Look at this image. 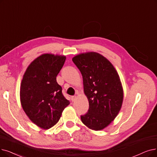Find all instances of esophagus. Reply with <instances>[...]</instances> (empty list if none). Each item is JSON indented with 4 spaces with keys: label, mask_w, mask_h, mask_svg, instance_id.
Masks as SVG:
<instances>
[{
    "label": "esophagus",
    "mask_w": 157,
    "mask_h": 157,
    "mask_svg": "<svg viewBox=\"0 0 157 157\" xmlns=\"http://www.w3.org/2000/svg\"><path fill=\"white\" fill-rule=\"evenodd\" d=\"M76 96H72V97H71V100H72V101H76Z\"/></svg>",
    "instance_id": "1"
}]
</instances>
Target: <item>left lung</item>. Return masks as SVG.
Segmentation results:
<instances>
[{
	"mask_svg": "<svg viewBox=\"0 0 157 157\" xmlns=\"http://www.w3.org/2000/svg\"><path fill=\"white\" fill-rule=\"evenodd\" d=\"M83 76L84 92L89 103L88 112L81 115L83 123L101 130L118 115L123 101V89L117 72L101 54L89 52L72 58Z\"/></svg>",
	"mask_w": 157,
	"mask_h": 157,
	"instance_id": "8db88e82",
	"label": "left lung"
}]
</instances>
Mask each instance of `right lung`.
Returning <instances> with one entry per match:
<instances>
[{"instance_id":"1","label":"right lung","mask_w":157,"mask_h":157,"mask_svg":"<svg viewBox=\"0 0 157 157\" xmlns=\"http://www.w3.org/2000/svg\"><path fill=\"white\" fill-rule=\"evenodd\" d=\"M65 59V56L42 54L27 68L22 80L20 96L23 110L33 123L44 129L55 125L70 104L56 81Z\"/></svg>"}]
</instances>
